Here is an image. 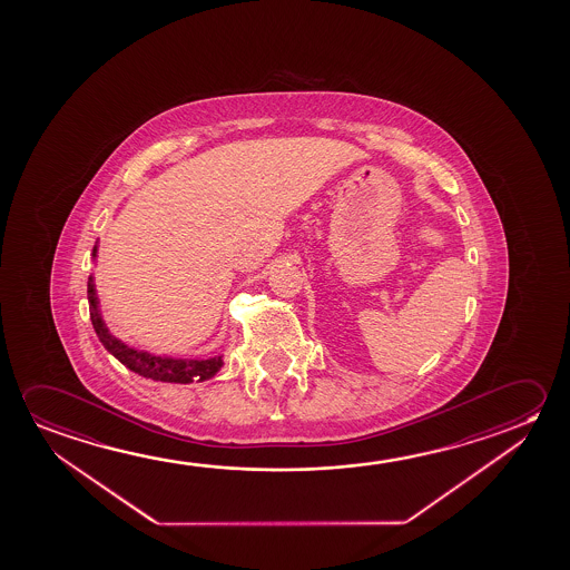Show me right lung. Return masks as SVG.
I'll return each instance as SVG.
<instances>
[{
  "mask_svg": "<svg viewBox=\"0 0 570 570\" xmlns=\"http://www.w3.org/2000/svg\"><path fill=\"white\" fill-rule=\"evenodd\" d=\"M92 256H97V246L92 250ZM88 306H90V322L97 332L98 340L105 345L106 351H110L116 360L122 365L138 373L141 377L154 379L161 383H193L197 381H207L213 377L220 367L223 360L220 357H210V360H174V357H156L144 351H136L118 342L112 333L106 330L102 316L98 312L97 292H95V281L92 276L88 278Z\"/></svg>",
  "mask_w": 570,
  "mask_h": 570,
  "instance_id": "right-lung-1",
  "label": "right lung"
}]
</instances>
